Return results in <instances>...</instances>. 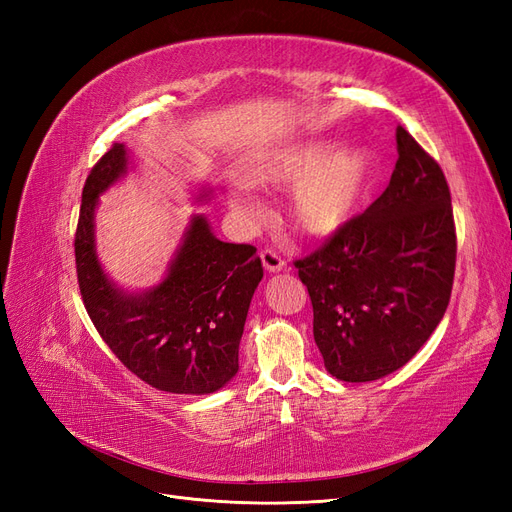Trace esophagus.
I'll return each mask as SVG.
<instances>
[{
    "label": "esophagus",
    "instance_id": "esophagus-1",
    "mask_svg": "<svg viewBox=\"0 0 512 512\" xmlns=\"http://www.w3.org/2000/svg\"><path fill=\"white\" fill-rule=\"evenodd\" d=\"M261 261H263V268H266L268 272H283V270H287V261L280 257L276 251H272V249L261 251Z\"/></svg>",
    "mask_w": 512,
    "mask_h": 512
}]
</instances>
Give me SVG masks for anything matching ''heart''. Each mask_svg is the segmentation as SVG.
Returning a JSON list of instances; mask_svg holds the SVG:
<instances>
[{
    "label": "heart",
    "mask_w": 512,
    "mask_h": 512,
    "mask_svg": "<svg viewBox=\"0 0 512 512\" xmlns=\"http://www.w3.org/2000/svg\"><path fill=\"white\" fill-rule=\"evenodd\" d=\"M374 163L364 148L302 140L263 155L246 170L253 187H291L287 217L306 236H332L364 206ZM236 206L242 200L236 197Z\"/></svg>",
    "instance_id": "obj_1"
}]
</instances>
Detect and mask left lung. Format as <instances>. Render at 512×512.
<instances>
[{
  "label": "left lung",
  "instance_id": "8db88e82",
  "mask_svg": "<svg viewBox=\"0 0 512 512\" xmlns=\"http://www.w3.org/2000/svg\"><path fill=\"white\" fill-rule=\"evenodd\" d=\"M395 142L398 161L383 195L295 261L323 364L346 383L408 364L451 300L457 238L447 178L402 125Z\"/></svg>",
  "mask_w": 512,
  "mask_h": 512
}]
</instances>
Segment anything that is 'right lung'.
Segmentation results:
<instances>
[{
  "instance_id": "obj_1",
  "label": "right lung",
  "mask_w": 512,
  "mask_h": 512,
  "mask_svg": "<svg viewBox=\"0 0 512 512\" xmlns=\"http://www.w3.org/2000/svg\"><path fill=\"white\" fill-rule=\"evenodd\" d=\"M127 166L125 144H112L82 189L74 240L82 302L110 351L144 383L168 393H214L238 372L246 312L263 278L261 259L251 244L214 238L204 214H193L159 285L140 293L114 285L95 253V208ZM208 195L202 191L197 200Z\"/></svg>"
}]
</instances>
